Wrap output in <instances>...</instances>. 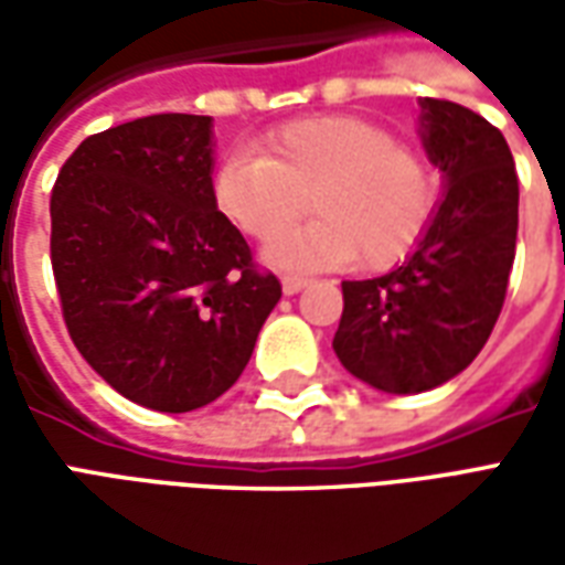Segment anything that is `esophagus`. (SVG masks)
Here are the masks:
<instances>
[{
    "instance_id": "34e87169",
    "label": "esophagus",
    "mask_w": 565,
    "mask_h": 565,
    "mask_svg": "<svg viewBox=\"0 0 565 565\" xmlns=\"http://www.w3.org/2000/svg\"><path fill=\"white\" fill-rule=\"evenodd\" d=\"M308 287V278H299V275H284L281 278V290L287 296L299 294V290H306Z\"/></svg>"
}]
</instances>
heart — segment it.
Listing matches in <instances>:
<instances>
[{
    "mask_svg": "<svg viewBox=\"0 0 565 565\" xmlns=\"http://www.w3.org/2000/svg\"><path fill=\"white\" fill-rule=\"evenodd\" d=\"M214 205L254 242H271L308 209L315 223L266 250L275 266L403 263L433 223L436 166L366 117L327 115L271 129L263 153L233 150L211 181Z\"/></svg>",
    "mask_w": 565,
    "mask_h": 565,
    "instance_id": "1",
    "label": "heart"
}]
</instances>
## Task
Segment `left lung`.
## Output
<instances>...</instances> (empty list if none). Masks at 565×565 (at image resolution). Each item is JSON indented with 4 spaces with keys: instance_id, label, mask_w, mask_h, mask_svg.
<instances>
[{
    "instance_id": "8db88e82",
    "label": "left lung",
    "mask_w": 565,
    "mask_h": 565,
    "mask_svg": "<svg viewBox=\"0 0 565 565\" xmlns=\"http://www.w3.org/2000/svg\"><path fill=\"white\" fill-rule=\"evenodd\" d=\"M420 108V139L445 196L403 266L342 284L332 339L342 366L384 393L433 391L472 363L497 327L518 242L509 141L457 103L424 99Z\"/></svg>"
}]
</instances>
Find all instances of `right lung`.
<instances>
[{
    "label": "right lung",
    "mask_w": 565,
    "mask_h": 565,
    "mask_svg": "<svg viewBox=\"0 0 565 565\" xmlns=\"http://www.w3.org/2000/svg\"><path fill=\"white\" fill-rule=\"evenodd\" d=\"M211 117L96 132L51 193V266L68 335L120 396L153 412L214 403L281 299L211 193Z\"/></svg>",
    "instance_id": "right-lung-1"
}]
</instances>
